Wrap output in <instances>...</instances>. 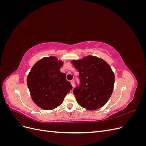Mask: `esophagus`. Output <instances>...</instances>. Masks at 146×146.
Masks as SVG:
<instances>
[{
  "label": "esophagus",
  "instance_id": "1",
  "mask_svg": "<svg viewBox=\"0 0 146 146\" xmlns=\"http://www.w3.org/2000/svg\"><path fill=\"white\" fill-rule=\"evenodd\" d=\"M70 83H71V85H72V86L74 87V85H75V84H74V80H71V81H70Z\"/></svg>",
  "mask_w": 146,
  "mask_h": 146
}]
</instances>
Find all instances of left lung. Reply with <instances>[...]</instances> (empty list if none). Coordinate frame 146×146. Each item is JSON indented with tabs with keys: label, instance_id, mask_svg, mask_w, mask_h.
Listing matches in <instances>:
<instances>
[{
	"label": "left lung",
	"instance_id": "8db88e82",
	"mask_svg": "<svg viewBox=\"0 0 146 146\" xmlns=\"http://www.w3.org/2000/svg\"><path fill=\"white\" fill-rule=\"evenodd\" d=\"M72 63L79 72L80 84L73 90L79 105L88 110L103 107L111 96L114 84V75L109 64L94 56Z\"/></svg>",
	"mask_w": 146,
	"mask_h": 146
}]
</instances>
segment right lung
I'll use <instances>...</instances> for the list:
<instances>
[{"instance_id":"1","label":"right lung","mask_w":146,"mask_h":146,"mask_svg":"<svg viewBox=\"0 0 146 146\" xmlns=\"http://www.w3.org/2000/svg\"><path fill=\"white\" fill-rule=\"evenodd\" d=\"M63 64V61L55 56L45 57L30 70L27 86L32 100L42 109L50 110L58 107L72 89L71 84L66 80V74L60 72Z\"/></svg>"}]
</instances>
